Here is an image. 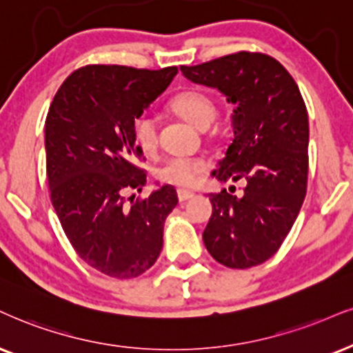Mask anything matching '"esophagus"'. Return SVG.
I'll return each instance as SVG.
<instances>
[{"mask_svg":"<svg viewBox=\"0 0 353 353\" xmlns=\"http://www.w3.org/2000/svg\"><path fill=\"white\" fill-rule=\"evenodd\" d=\"M194 194L191 193V191H185V190H178V199H180V203H185L188 201V199L193 198Z\"/></svg>","mask_w":353,"mask_h":353,"instance_id":"obj_1","label":"esophagus"}]
</instances>
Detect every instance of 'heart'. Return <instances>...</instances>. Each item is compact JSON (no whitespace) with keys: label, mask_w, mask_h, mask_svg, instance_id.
<instances>
[{"label":"heart","mask_w":353,"mask_h":353,"mask_svg":"<svg viewBox=\"0 0 353 353\" xmlns=\"http://www.w3.org/2000/svg\"><path fill=\"white\" fill-rule=\"evenodd\" d=\"M172 110L198 129H208L217 114L214 99L206 91L190 88L178 93L170 103ZM132 137L143 154H152L157 149V123L149 112H141L132 121ZM210 165L201 157H172L157 168L155 175L165 185L180 190L193 188L199 176L208 172Z\"/></svg>","instance_id":"b5f03b06"}]
</instances>
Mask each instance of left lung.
I'll use <instances>...</instances> for the list:
<instances>
[{
  "instance_id": "left-lung-1",
  "label": "left lung",
  "mask_w": 353,
  "mask_h": 353,
  "mask_svg": "<svg viewBox=\"0 0 353 353\" xmlns=\"http://www.w3.org/2000/svg\"><path fill=\"white\" fill-rule=\"evenodd\" d=\"M180 70L193 83L217 88L236 106L234 139L212 176L243 181L242 196L211 193L203 242L229 268L263 263L288 236L307 186V110L293 77L273 57L237 52ZM236 190V186H234Z\"/></svg>"
}]
</instances>
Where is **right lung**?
Listing matches in <instances>:
<instances>
[{
    "label": "right lung",
    "mask_w": 353,
    "mask_h": 353,
    "mask_svg": "<svg viewBox=\"0 0 353 353\" xmlns=\"http://www.w3.org/2000/svg\"><path fill=\"white\" fill-rule=\"evenodd\" d=\"M176 67L145 70L86 65L63 81L46 119L50 199L65 236L104 275L129 280L147 272L163 245V224L178 204L170 185L125 204L147 173L132 121L163 93Z\"/></svg>",
    "instance_id": "add662e5"
}]
</instances>
